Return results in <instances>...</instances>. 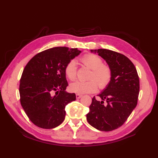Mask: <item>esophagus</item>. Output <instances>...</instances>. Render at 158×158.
Wrapping results in <instances>:
<instances>
[{"mask_svg":"<svg viewBox=\"0 0 158 158\" xmlns=\"http://www.w3.org/2000/svg\"><path fill=\"white\" fill-rule=\"evenodd\" d=\"M81 97H82V95H81V94H76V98H77V99L81 98Z\"/></svg>","mask_w":158,"mask_h":158,"instance_id":"esophagus-1","label":"esophagus"}]
</instances>
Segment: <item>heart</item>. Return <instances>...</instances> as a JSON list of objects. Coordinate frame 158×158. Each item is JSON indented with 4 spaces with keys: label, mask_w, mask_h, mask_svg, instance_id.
Masks as SVG:
<instances>
[{
    "label": "heart",
    "mask_w": 158,
    "mask_h": 158,
    "mask_svg": "<svg viewBox=\"0 0 158 158\" xmlns=\"http://www.w3.org/2000/svg\"><path fill=\"white\" fill-rule=\"evenodd\" d=\"M81 62L92 70L89 79L86 81H76L69 85L70 91L74 93L83 94L93 93L98 89H104L109 85L112 77L111 70L109 67L102 64V60L98 56L94 54H86L81 58ZM66 76L73 81L77 76V66L74 60H70L64 69Z\"/></svg>",
    "instance_id": "obj_1"
}]
</instances>
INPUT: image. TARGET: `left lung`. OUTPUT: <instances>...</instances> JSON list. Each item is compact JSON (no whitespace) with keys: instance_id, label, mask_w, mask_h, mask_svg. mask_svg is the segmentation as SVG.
<instances>
[{"instance_id":"obj_1","label":"left lung","mask_w":158,"mask_h":158,"mask_svg":"<svg viewBox=\"0 0 158 158\" xmlns=\"http://www.w3.org/2000/svg\"><path fill=\"white\" fill-rule=\"evenodd\" d=\"M90 52L105 60L112 77L109 85L98 95L100 100L92 98L87 120L96 129L109 132L122 126L136 106L139 75L133 63L122 53L106 49Z\"/></svg>"}]
</instances>
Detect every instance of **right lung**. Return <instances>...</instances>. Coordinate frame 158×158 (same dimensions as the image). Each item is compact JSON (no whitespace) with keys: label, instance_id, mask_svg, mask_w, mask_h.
<instances>
[{"label":"right lung","instance_id":"add662e5","mask_svg":"<svg viewBox=\"0 0 158 158\" xmlns=\"http://www.w3.org/2000/svg\"><path fill=\"white\" fill-rule=\"evenodd\" d=\"M81 51L56 47L35 55L23 70L19 83L20 102L31 122L39 127L52 129L65 119V106L76 100L66 92L64 69Z\"/></svg>","mask_w":158,"mask_h":158}]
</instances>
